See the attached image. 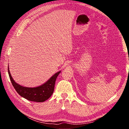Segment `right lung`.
Returning a JSON list of instances; mask_svg holds the SVG:
<instances>
[{"mask_svg":"<svg viewBox=\"0 0 129 129\" xmlns=\"http://www.w3.org/2000/svg\"><path fill=\"white\" fill-rule=\"evenodd\" d=\"M8 72L11 81L17 93L29 101L38 102H44L52 95L54 91L56 78L61 72V71L57 72L40 86L36 88H28L21 86L15 81L11 75L9 68H8Z\"/></svg>","mask_w":129,"mask_h":129,"instance_id":"add662e5","label":"right lung"}]
</instances>
